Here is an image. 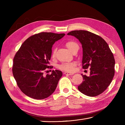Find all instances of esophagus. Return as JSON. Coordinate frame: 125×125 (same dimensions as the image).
Listing matches in <instances>:
<instances>
[{"mask_svg": "<svg viewBox=\"0 0 125 125\" xmlns=\"http://www.w3.org/2000/svg\"><path fill=\"white\" fill-rule=\"evenodd\" d=\"M64 74L67 75H73V73H68V72H64Z\"/></svg>", "mask_w": 125, "mask_h": 125, "instance_id": "obj_1", "label": "esophagus"}]
</instances>
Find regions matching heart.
Segmentation results:
<instances>
[{"mask_svg": "<svg viewBox=\"0 0 125 125\" xmlns=\"http://www.w3.org/2000/svg\"><path fill=\"white\" fill-rule=\"evenodd\" d=\"M65 46L67 47L69 50H70L71 52H73V50H75L76 49L79 48L78 44L77 42L73 40H68L65 42ZM56 49L55 48L53 50L52 52V56L54 57L56 55ZM75 66V63L73 62L70 63H64L63 64H61L58 67V68L60 69L66 71H73L74 70V68Z\"/></svg>", "mask_w": 125, "mask_h": 125, "instance_id": "b5f03b06", "label": "heart"}]
</instances>
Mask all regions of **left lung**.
I'll return each mask as SVG.
<instances>
[{"label":"left lung","instance_id":"obj_1","mask_svg":"<svg viewBox=\"0 0 125 125\" xmlns=\"http://www.w3.org/2000/svg\"><path fill=\"white\" fill-rule=\"evenodd\" d=\"M68 35L74 36L81 42L83 68H90L89 76L82 74L83 81L78 86L79 91L90 97L102 94L111 84L115 73V60L108 44L100 36L89 31H73Z\"/></svg>","mask_w":125,"mask_h":125}]
</instances>
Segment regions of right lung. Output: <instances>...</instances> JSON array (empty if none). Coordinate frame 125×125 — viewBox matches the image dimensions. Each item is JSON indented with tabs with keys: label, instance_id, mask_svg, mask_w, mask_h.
Masks as SVG:
<instances>
[{
	"label": "right lung",
	"instance_id": "1",
	"mask_svg": "<svg viewBox=\"0 0 125 125\" xmlns=\"http://www.w3.org/2000/svg\"><path fill=\"white\" fill-rule=\"evenodd\" d=\"M65 34L42 32L28 38L21 46L13 58L12 73L18 87L26 95L35 99L50 96L62 76L61 71L44 72L49 66L52 47Z\"/></svg>",
	"mask_w": 125,
	"mask_h": 125
}]
</instances>
